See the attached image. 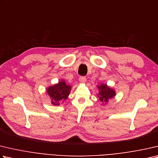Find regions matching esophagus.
<instances>
[{
	"mask_svg": "<svg viewBox=\"0 0 158 158\" xmlns=\"http://www.w3.org/2000/svg\"><path fill=\"white\" fill-rule=\"evenodd\" d=\"M79 80L81 83H85V81H86V78H85V77H80Z\"/></svg>",
	"mask_w": 158,
	"mask_h": 158,
	"instance_id": "1",
	"label": "esophagus"
}]
</instances>
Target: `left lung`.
<instances>
[{"label": "left lung", "mask_w": 158, "mask_h": 158, "mask_svg": "<svg viewBox=\"0 0 158 158\" xmlns=\"http://www.w3.org/2000/svg\"><path fill=\"white\" fill-rule=\"evenodd\" d=\"M99 94L98 97L102 102L107 103L110 99L115 95V92L114 90L108 87L106 84H102L98 86Z\"/></svg>", "instance_id": "obj_1"}]
</instances>
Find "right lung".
<instances>
[{"label": "right lung", "mask_w": 158, "mask_h": 158, "mask_svg": "<svg viewBox=\"0 0 158 158\" xmlns=\"http://www.w3.org/2000/svg\"><path fill=\"white\" fill-rule=\"evenodd\" d=\"M71 90V86L68 85L62 80L48 88L47 93L51 98V103L54 106H59L61 102L68 98Z\"/></svg>", "instance_id": "right-lung-1"}]
</instances>
